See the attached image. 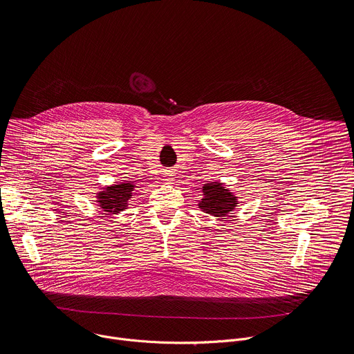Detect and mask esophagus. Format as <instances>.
<instances>
[{"mask_svg": "<svg viewBox=\"0 0 354 354\" xmlns=\"http://www.w3.org/2000/svg\"><path fill=\"white\" fill-rule=\"evenodd\" d=\"M164 182L168 185H172L175 182V174L172 171L164 172Z\"/></svg>", "mask_w": 354, "mask_h": 354, "instance_id": "obj_1", "label": "esophagus"}]
</instances>
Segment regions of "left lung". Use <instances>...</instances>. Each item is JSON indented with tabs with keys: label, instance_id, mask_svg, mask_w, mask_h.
I'll return each instance as SVG.
<instances>
[{
	"label": "left lung",
	"instance_id": "8db88e82",
	"mask_svg": "<svg viewBox=\"0 0 354 354\" xmlns=\"http://www.w3.org/2000/svg\"><path fill=\"white\" fill-rule=\"evenodd\" d=\"M201 198L197 201L198 209L213 217H227L239 205V197L221 182L203 183ZM196 190H198L196 187Z\"/></svg>",
	"mask_w": 354,
	"mask_h": 354
}]
</instances>
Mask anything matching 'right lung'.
Here are the masks:
<instances>
[{"mask_svg":"<svg viewBox=\"0 0 354 354\" xmlns=\"http://www.w3.org/2000/svg\"><path fill=\"white\" fill-rule=\"evenodd\" d=\"M138 186L136 180H122L105 185L95 193L96 206L106 214H120L129 209L130 200L137 196Z\"/></svg>","mask_w":354,"mask_h":354,"instance_id":"1","label":"right lung"}]
</instances>
